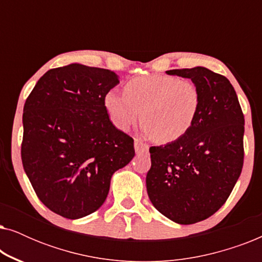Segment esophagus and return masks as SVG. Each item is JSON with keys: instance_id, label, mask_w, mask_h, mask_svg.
Returning <instances> with one entry per match:
<instances>
[{"instance_id": "esophagus-1", "label": "esophagus", "mask_w": 262, "mask_h": 262, "mask_svg": "<svg viewBox=\"0 0 262 262\" xmlns=\"http://www.w3.org/2000/svg\"><path fill=\"white\" fill-rule=\"evenodd\" d=\"M149 150V146L145 144V143H143L141 139H135V151L136 154H144V152H148Z\"/></svg>"}]
</instances>
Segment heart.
<instances>
[{"instance_id": "1", "label": "heart", "mask_w": 262, "mask_h": 262, "mask_svg": "<svg viewBox=\"0 0 262 262\" xmlns=\"http://www.w3.org/2000/svg\"><path fill=\"white\" fill-rule=\"evenodd\" d=\"M200 105L202 95L193 82L168 75L134 78L125 84L124 95L108 92L103 99L118 130L127 131L141 118L144 134L162 144L178 141L191 130Z\"/></svg>"}]
</instances>
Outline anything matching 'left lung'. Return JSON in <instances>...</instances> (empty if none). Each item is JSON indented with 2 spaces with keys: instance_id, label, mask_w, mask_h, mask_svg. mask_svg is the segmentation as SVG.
<instances>
[{
  "instance_id": "1",
  "label": "left lung",
  "mask_w": 262,
  "mask_h": 262,
  "mask_svg": "<svg viewBox=\"0 0 262 262\" xmlns=\"http://www.w3.org/2000/svg\"><path fill=\"white\" fill-rule=\"evenodd\" d=\"M198 87L194 125L178 141L151 146L146 174L150 202L179 224L204 221L221 209L243 166L245 117L230 81L204 67L166 71Z\"/></svg>"
}]
</instances>
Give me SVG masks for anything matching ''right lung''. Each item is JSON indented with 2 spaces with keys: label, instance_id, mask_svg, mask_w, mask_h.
<instances>
[{
  "label": "right lung",
  "instance_id": "1",
  "mask_svg": "<svg viewBox=\"0 0 262 262\" xmlns=\"http://www.w3.org/2000/svg\"><path fill=\"white\" fill-rule=\"evenodd\" d=\"M118 83L114 71L73 63L42 75L25 102V173L40 202L59 216L95 212L114 171L134 159V139L111 123L103 106Z\"/></svg>",
  "mask_w": 262,
  "mask_h": 262
}]
</instances>
